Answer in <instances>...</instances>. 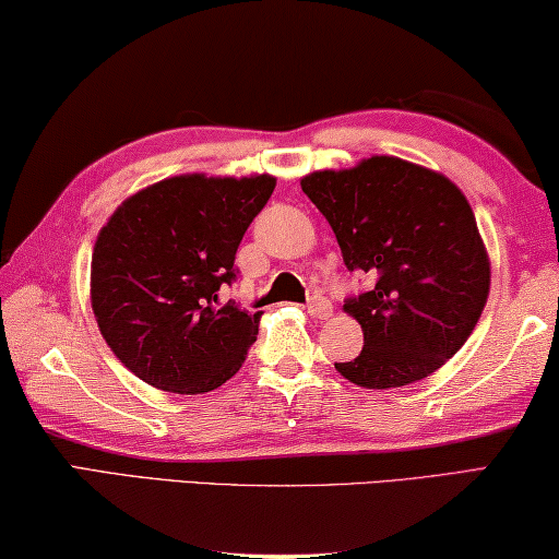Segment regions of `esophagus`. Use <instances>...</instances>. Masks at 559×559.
Segmentation results:
<instances>
[{
  "label": "esophagus",
  "instance_id": "1",
  "mask_svg": "<svg viewBox=\"0 0 559 559\" xmlns=\"http://www.w3.org/2000/svg\"><path fill=\"white\" fill-rule=\"evenodd\" d=\"M307 312L312 314V317H317V319H329V317H332V312H334V307H332V301H329V299L314 295L312 299L307 301Z\"/></svg>",
  "mask_w": 559,
  "mask_h": 559
}]
</instances>
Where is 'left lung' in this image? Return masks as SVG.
<instances>
[{"label":"left lung","instance_id":"obj_1","mask_svg":"<svg viewBox=\"0 0 559 559\" xmlns=\"http://www.w3.org/2000/svg\"><path fill=\"white\" fill-rule=\"evenodd\" d=\"M301 190L332 225L346 270L377 280L344 301L364 349L336 371L364 389L431 377L468 342L490 292L486 245L459 186L371 155L349 170L309 173Z\"/></svg>","mask_w":559,"mask_h":559}]
</instances>
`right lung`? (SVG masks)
Returning a JSON list of instances; mask_svg holds the SVG:
<instances>
[{"label": "right lung", "mask_w": 559, "mask_h": 559, "mask_svg": "<svg viewBox=\"0 0 559 559\" xmlns=\"http://www.w3.org/2000/svg\"><path fill=\"white\" fill-rule=\"evenodd\" d=\"M272 176L155 182L100 227L91 307L106 344L155 389L205 393L233 379L258 340L260 314L217 292L237 277L235 252L267 205Z\"/></svg>", "instance_id": "1"}]
</instances>
